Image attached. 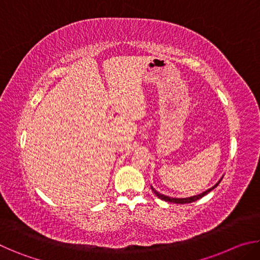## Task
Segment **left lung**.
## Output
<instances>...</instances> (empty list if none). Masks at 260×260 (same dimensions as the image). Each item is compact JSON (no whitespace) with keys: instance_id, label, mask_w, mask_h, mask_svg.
I'll use <instances>...</instances> for the list:
<instances>
[{"instance_id":"1","label":"left lung","mask_w":260,"mask_h":260,"mask_svg":"<svg viewBox=\"0 0 260 260\" xmlns=\"http://www.w3.org/2000/svg\"><path fill=\"white\" fill-rule=\"evenodd\" d=\"M222 180V178L219 180V181L214 184V186L212 187V188H210V189H208V190H205V191H203V192H201V193H199V195H195V196H190V197H183V199H177V197H171V196H166V195H164V193H160V192H158L155 188H153L152 186H151V190L155 192V195L158 197V199H160V200H162V201H165V202H170V203H177V204H187V203H191V202H195V201H197V200H200V199H202V197L203 196H205L206 193H209L211 190H213V189L218 186V184L220 183V181H221Z\"/></svg>"}]
</instances>
